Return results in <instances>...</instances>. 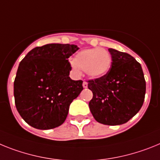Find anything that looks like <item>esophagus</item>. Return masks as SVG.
<instances>
[{
    "label": "esophagus",
    "mask_w": 160,
    "mask_h": 160,
    "mask_svg": "<svg viewBox=\"0 0 160 160\" xmlns=\"http://www.w3.org/2000/svg\"><path fill=\"white\" fill-rule=\"evenodd\" d=\"M83 87H84V88H87V87H88V83H87V82H86V81L83 82Z\"/></svg>",
    "instance_id": "34e87169"
}]
</instances>
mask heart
I'll use <instances>...</instances> for the list:
<instances>
[{"label": "heart", "mask_w": 160, "mask_h": 160, "mask_svg": "<svg viewBox=\"0 0 160 160\" xmlns=\"http://www.w3.org/2000/svg\"><path fill=\"white\" fill-rule=\"evenodd\" d=\"M112 65V56L104 48H89L79 51L71 67L76 74L81 69L92 78H100L108 73Z\"/></svg>", "instance_id": "heart-1"}]
</instances>
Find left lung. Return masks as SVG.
Segmentation results:
<instances>
[{
	"label": "left lung",
	"mask_w": 160,
	"mask_h": 160,
	"mask_svg": "<svg viewBox=\"0 0 160 160\" xmlns=\"http://www.w3.org/2000/svg\"><path fill=\"white\" fill-rule=\"evenodd\" d=\"M112 65L106 75L88 81L93 97L88 105L97 122L108 126L124 124L140 110L146 93L141 64L125 52L109 48Z\"/></svg>",
	"instance_id": "obj_1"
}]
</instances>
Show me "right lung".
<instances>
[{
	"label": "right lung",
	"instance_id": "add662e5",
	"mask_svg": "<svg viewBox=\"0 0 160 160\" xmlns=\"http://www.w3.org/2000/svg\"><path fill=\"white\" fill-rule=\"evenodd\" d=\"M76 45L51 43L32 49L19 63L13 84L15 105L25 122L39 130L58 127L83 90L82 80L69 77L68 58Z\"/></svg>",
	"mask_w": 160,
	"mask_h": 160
}]
</instances>
